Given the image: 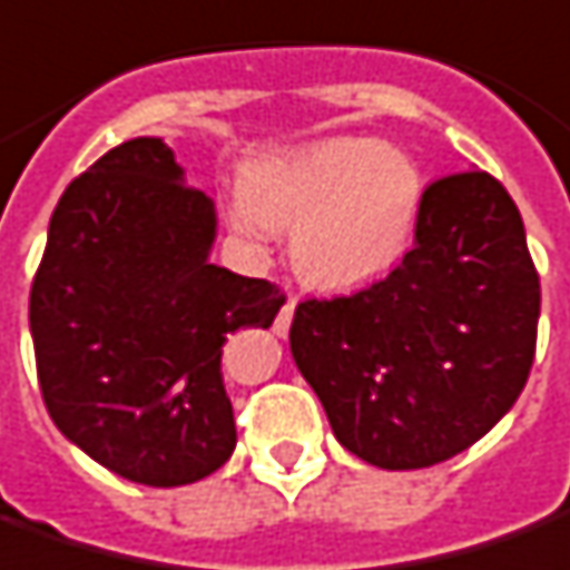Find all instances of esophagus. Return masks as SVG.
<instances>
[{
	"label": "esophagus",
	"instance_id": "1",
	"mask_svg": "<svg viewBox=\"0 0 570 570\" xmlns=\"http://www.w3.org/2000/svg\"><path fill=\"white\" fill-rule=\"evenodd\" d=\"M293 312H296V299L289 296V299L284 302V308H281V312H277V317H274V334L286 336L289 324H293Z\"/></svg>",
	"mask_w": 570,
	"mask_h": 570
}]
</instances>
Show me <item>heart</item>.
Returning a JSON list of instances; mask_svg holds the SVG:
<instances>
[{"instance_id":"b5f03b06","label":"heart","mask_w":570,"mask_h":570,"mask_svg":"<svg viewBox=\"0 0 570 570\" xmlns=\"http://www.w3.org/2000/svg\"><path fill=\"white\" fill-rule=\"evenodd\" d=\"M421 196V171L402 149L336 137L253 165L239 184L234 224L249 236L296 227L293 258L302 277L355 286L396 265Z\"/></svg>"}]
</instances>
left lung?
Here are the masks:
<instances>
[{"label": "left lung", "instance_id": "8db88e82", "mask_svg": "<svg viewBox=\"0 0 570 570\" xmlns=\"http://www.w3.org/2000/svg\"><path fill=\"white\" fill-rule=\"evenodd\" d=\"M540 277L512 196L487 171L421 196L415 246L352 296L296 305L289 350L334 436L386 471L474 446L521 396Z\"/></svg>", "mask_w": 570, "mask_h": 570}]
</instances>
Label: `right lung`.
Wrapping results in <instances>:
<instances>
[{
    "mask_svg": "<svg viewBox=\"0 0 570 570\" xmlns=\"http://www.w3.org/2000/svg\"><path fill=\"white\" fill-rule=\"evenodd\" d=\"M215 234V203L158 137L108 149L49 220L30 286L42 402L73 446L134 483L184 487L230 459L220 346L286 302L212 265Z\"/></svg>",
    "mask_w": 570,
    "mask_h": 570,
    "instance_id": "1",
    "label": "right lung"
}]
</instances>
